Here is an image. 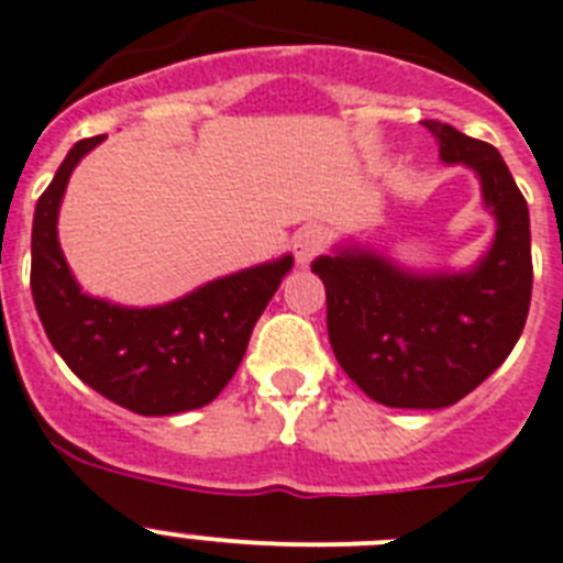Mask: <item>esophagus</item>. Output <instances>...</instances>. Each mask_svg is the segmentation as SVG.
<instances>
[{"instance_id":"esophagus-1","label":"esophagus","mask_w":563,"mask_h":563,"mask_svg":"<svg viewBox=\"0 0 563 563\" xmlns=\"http://www.w3.org/2000/svg\"><path fill=\"white\" fill-rule=\"evenodd\" d=\"M324 244H328V232L322 227H305V230L296 232V239H292V253H296V262L308 264L313 262L316 255L322 253Z\"/></svg>"}]
</instances>
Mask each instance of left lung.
Segmentation results:
<instances>
[{
    "label": "left lung",
    "mask_w": 563,
    "mask_h": 563,
    "mask_svg": "<svg viewBox=\"0 0 563 563\" xmlns=\"http://www.w3.org/2000/svg\"><path fill=\"white\" fill-rule=\"evenodd\" d=\"M422 125L445 164L481 175L486 207L498 218L489 255L460 276H411L351 250L313 262L339 365L391 408H445L475 391L515 347L532 299L529 209L500 152L449 123Z\"/></svg>",
    "instance_id": "1"
}]
</instances>
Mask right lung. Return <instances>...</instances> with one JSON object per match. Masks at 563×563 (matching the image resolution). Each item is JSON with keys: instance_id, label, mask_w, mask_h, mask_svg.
Segmentation results:
<instances>
[{"instance_id": "right-lung-1", "label": "right lung", "mask_w": 563, "mask_h": 563, "mask_svg": "<svg viewBox=\"0 0 563 563\" xmlns=\"http://www.w3.org/2000/svg\"><path fill=\"white\" fill-rule=\"evenodd\" d=\"M103 141L86 137L65 155L40 195L31 232V292L36 313L65 365L106 399L134 415L192 411L224 391L250 333L292 258L209 282L164 308H118L74 282L57 241V212L68 175Z\"/></svg>"}]
</instances>
